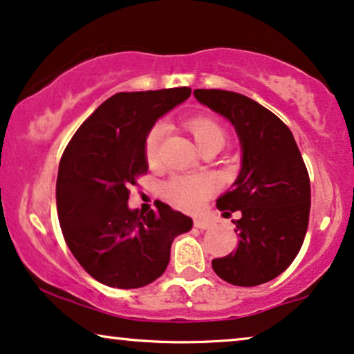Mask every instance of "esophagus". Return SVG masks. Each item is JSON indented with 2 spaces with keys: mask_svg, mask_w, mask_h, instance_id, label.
Wrapping results in <instances>:
<instances>
[{
  "mask_svg": "<svg viewBox=\"0 0 354 354\" xmlns=\"http://www.w3.org/2000/svg\"><path fill=\"white\" fill-rule=\"evenodd\" d=\"M194 227L196 229L207 230V229H212L214 222L209 221V218H205V217H198V218H194Z\"/></svg>",
  "mask_w": 354,
  "mask_h": 354,
  "instance_id": "34e87169",
  "label": "esophagus"
}]
</instances>
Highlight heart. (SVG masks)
I'll list each match as a JSON object with an SVG mask.
<instances>
[{
  "label": "heart",
  "instance_id": "heart-1",
  "mask_svg": "<svg viewBox=\"0 0 354 354\" xmlns=\"http://www.w3.org/2000/svg\"><path fill=\"white\" fill-rule=\"evenodd\" d=\"M187 131L191 132L192 138L198 144L199 150L207 149V147H217L218 150L225 144V129L217 122L216 119L207 118V115H199L192 118L186 122ZM163 137V125L156 124L150 129L145 138V156L147 162L153 163L158 158L160 142ZM212 192V185L209 180L201 176H176L169 180L163 186L165 198L171 201L178 207L192 210L198 209Z\"/></svg>",
  "mask_w": 354,
  "mask_h": 354
}]
</instances>
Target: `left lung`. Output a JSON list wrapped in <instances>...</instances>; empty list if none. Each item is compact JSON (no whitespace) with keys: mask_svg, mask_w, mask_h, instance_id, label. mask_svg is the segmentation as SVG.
<instances>
[{"mask_svg":"<svg viewBox=\"0 0 354 354\" xmlns=\"http://www.w3.org/2000/svg\"><path fill=\"white\" fill-rule=\"evenodd\" d=\"M203 106L234 125L241 167L234 185L218 196L222 216L240 210L235 252L212 259L218 277L235 286H258L279 276L302 247L310 212V181L289 127L266 107L234 91L194 89Z\"/></svg>","mask_w":354,"mask_h":354,"instance_id":"1","label":"left lung"}]
</instances>
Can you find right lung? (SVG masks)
Here are the masks:
<instances>
[{
  "mask_svg": "<svg viewBox=\"0 0 354 354\" xmlns=\"http://www.w3.org/2000/svg\"><path fill=\"white\" fill-rule=\"evenodd\" d=\"M191 96V88L118 93L80 129L62 155L57 212L70 252L100 283L136 289L167 270L169 248L192 218L162 204L129 207V186L149 169L145 138L156 120Z\"/></svg>",
  "mask_w": 354,
  "mask_h": 354,
  "instance_id": "obj_1",
  "label": "right lung"
}]
</instances>
